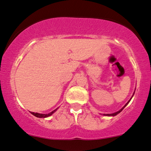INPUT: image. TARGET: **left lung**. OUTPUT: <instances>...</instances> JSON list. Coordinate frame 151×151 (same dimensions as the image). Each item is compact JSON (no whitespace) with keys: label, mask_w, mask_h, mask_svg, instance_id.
Here are the masks:
<instances>
[{"label":"left lung","mask_w":151,"mask_h":151,"mask_svg":"<svg viewBox=\"0 0 151 151\" xmlns=\"http://www.w3.org/2000/svg\"><path fill=\"white\" fill-rule=\"evenodd\" d=\"M130 100H131V99H130ZM130 100H129V101H128V102H127V103H126V105H125V106H124V107H123V108H122V109H121V110H119V111H117V112H116V113H114V114H105V115H106V116H116V114H119V113H120V112H121V111H122V110H123V109H124V108H125V106H126V105H128V102H130Z\"/></svg>","instance_id":"left-lung-1"}]
</instances>
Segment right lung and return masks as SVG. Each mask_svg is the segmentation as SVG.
Instances as JSON below:
<instances>
[{"label":"right lung","mask_w":151,"mask_h":151,"mask_svg":"<svg viewBox=\"0 0 151 151\" xmlns=\"http://www.w3.org/2000/svg\"><path fill=\"white\" fill-rule=\"evenodd\" d=\"M56 111H57V109L54 110L53 111H52V112L49 113V114H38V113H35V112H31V114H33L34 116H37V117L45 118V117H48V116H51V115H52L53 113H55Z\"/></svg>","instance_id":"obj_1"}]
</instances>
